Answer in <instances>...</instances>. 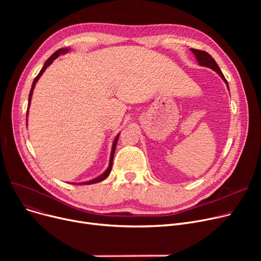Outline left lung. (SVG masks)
<instances>
[{
  "label": "left lung",
  "instance_id": "1",
  "mask_svg": "<svg viewBox=\"0 0 261 261\" xmlns=\"http://www.w3.org/2000/svg\"><path fill=\"white\" fill-rule=\"evenodd\" d=\"M190 50L193 51V54L196 56V58H197V60H198V62H199V64H200L201 66L210 67V68H212V70H214L215 72H217L219 75H220V77L223 79V81L225 82L226 86H227V89H228V84H227V81H226V79H225L223 73L221 72L220 67L218 66L217 62L215 61V59L211 56V55H210L208 53H206V51L200 50V49L190 48Z\"/></svg>",
  "mask_w": 261,
  "mask_h": 261
}]
</instances>
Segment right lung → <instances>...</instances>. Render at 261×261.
I'll use <instances>...</instances> for the list:
<instances>
[{
    "label": "right lung",
    "mask_w": 261,
    "mask_h": 261,
    "mask_svg": "<svg viewBox=\"0 0 261 261\" xmlns=\"http://www.w3.org/2000/svg\"><path fill=\"white\" fill-rule=\"evenodd\" d=\"M70 51V48H60V49H58V50H56L55 51L51 56L45 61V63H44V65H43V67L41 68V71H40V73L38 74V76L35 78V80H34V82H33V86H32V89H31V92H30V96H29V107L30 108V105H31V100H32V96H33V91H34V89H35V86H36V84H37V81L39 80V78L41 77V75H42L43 73H44V71L46 70V67L48 66V65H50L51 64V62L56 59L57 57H59L60 55H63V54H66V53H68ZM27 114H29V109H27V113H26V117H27ZM118 136H119V133L116 135V138H115V140H114V142H113V145H112V151H111V156H110V163H109V167H108V169L102 173V174H100L99 176H97V177H95V179H93V180H91V181H87V182H84V183H78V184H80V185H89V184H95V183H98V182H101L102 180H105L106 177L110 174V172H111V169H112V164H113V158H114V152H115V148H116V145H117V141H118Z\"/></svg>",
    "instance_id": "right-lung-1"
}]
</instances>
